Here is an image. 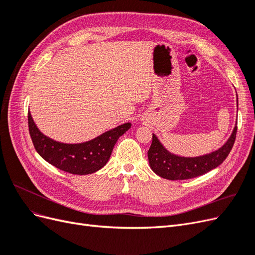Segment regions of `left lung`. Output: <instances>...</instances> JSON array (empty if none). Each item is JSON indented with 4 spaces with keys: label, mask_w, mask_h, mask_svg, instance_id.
<instances>
[{
    "label": "left lung",
    "mask_w": 255,
    "mask_h": 255,
    "mask_svg": "<svg viewBox=\"0 0 255 255\" xmlns=\"http://www.w3.org/2000/svg\"><path fill=\"white\" fill-rule=\"evenodd\" d=\"M237 133L235 126L232 135L225 145L217 151L199 157H181L168 152L157 137L153 134L152 144L148 151L150 167L157 175L167 180H187L202 175L218 167L228 157L232 150Z\"/></svg>",
    "instance_id": "left-lung-1"
}]
</instances>
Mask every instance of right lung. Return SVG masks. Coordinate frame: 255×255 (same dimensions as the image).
Segmentation results:
<instances>
[{"label": "right lung", "instance_id": "obj_1", "mask_svg": "<svg viewBox=\"0 0 255 255\" xmlns=\"http://www.w3.org/2000/svg\"><path fill=\"white\" fill-rule=\"evenodd\" d=\"M28 132L38 154L49 164L72 174H89L100 170L110 159L118 138L130 128L125 123L90 141L66 144L54 141L39 132L28 112Z\"/></svg>", "mask_w": 255, "mask_h": 255}]
</instances>
